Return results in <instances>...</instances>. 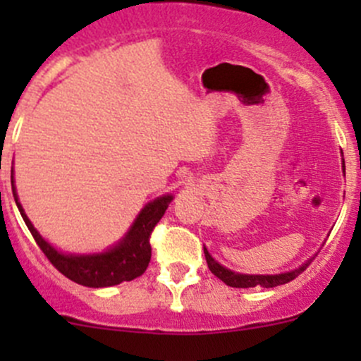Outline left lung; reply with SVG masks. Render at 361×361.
Wrapping results in <instances>:
<instances>
[{
	"label": "left lung",
	"mask_w": 361,
	"mask_h": 361,
	"mask_svg": "<svg viewBox=\"0 0 361 361\" xmlns=\"http://www.w3.org/2000/svg\"><path fill=\"white\" fill-rule=\"evenodd\" d=\"M342 171H344V160H342ZM204 255H206V262L209 271L213 272L218 279H221L225 285L232 286V288H255V286L274 288V286L285 285V283L292 281V279L297 278L300 272H304L305 269H307V265L312 262V258H314V257L309 258V260H305L300 267L293 269V271H288V272H281V274H241V272H234L231 271V269L224 267L221 264H218L206 248H204Z\"/></svg>",
	"instance_id": "left-lung-1"
}]
</instances>
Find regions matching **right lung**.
<instances>
[{
  "mask_svg": "<svg viewBox=\"0 0 361 361\" xmlns=\"http://www.w3.org/2000/svg\"><path fill=\"white\" fill-rule=\"evenodd\" d=\"M12 192L17 207L20 211V216L24 218L25 225H27L29 232L35 238L39 250L45 253V257L52 262V265L61 274H64L68 279L78 283V285L89 286V288H104V286L120 285L122 281H133L134 278L147 271L152 258L150 234L160 218L164 216L167 206L173 201V195L167 194L148 202L140 211L127 234L115 246L103 251V253L75 255L54 248L49 241H45L39 235L27 214L24 213L23 204L19 202L16 185H13V176Z\"/></svg>",
  "mask_w": 361,
  "mask_h": 361,
  "instance_id": "1",
  "label": "right lung"
}]
</instances>
